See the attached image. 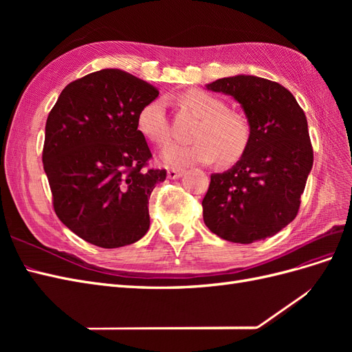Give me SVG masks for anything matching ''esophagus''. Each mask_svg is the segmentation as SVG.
I'll return each instance as SVG.
<instances>
[{
	"mask_svg": "<svg viewBox=\"0 0 352 352\" xmlns=\"http://www.w3.org/2000/svg\"><path fill=\"white\" fill-rule=\"evenodd\" d=\"M184 173H185L184 168H168L167 176H168L170 179H177V177L182 176Z\"/></svg>",
	"mask_w": 352,
	"mask_h": 352,
	"instance_id": "34e87169",
	"label": "esophagus"
}]
</instances>
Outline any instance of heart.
<instances>
[{"label": "heart", "instance_id": "b5f03b06", "mask_svg": "<svg viewBox=\"0 0 352 352\" xmlns=\"http://www.w3.org/2000/svg\"><path fill=\"white\" fill-rule=\"evenodd\" d=\"M185 107L201 117L194 129V142L172 144L163 151V160L172 166L207 164L219 158L221 164H232L247 151L251 129L245 117L230 111L228 104L204 91H189L180 98ZM138 127L145 138L157 145L170 140V120L163 100L142 105L136 117Z\"/></svg>", "mask_w": 352, "mask_h": 352}]
</instances>
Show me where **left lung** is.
<instances>
[{"mask_svg": "<svg viewBox=\"0 0 352 352\" xmlns=\"http://www.w3.org/2000/svg\"><path fill=\"white\" fill-rule=\"evenodd\" d=\"M207 88L242 105L251 138L235 166L211 175L202 199L206 226L235 243L273 236L296 217L313 167L305 114L289 91L264 78L239 74Z\"/></svg>", "mask_w": 352, "mask_h": 352, "instance_id": "left-lung-1", "label": "left lung"}]
</instances>
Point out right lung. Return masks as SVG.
Masks as SVG:
<instances>
[{
	"mask_svg": "<svg viewBox=\"0 0 352 352\" xmlns=\"http://www.w3.org/2000/svg\"><path fill=\"white\" fill-rule=\"evenodd\" d=\"M158 89L119 69L94 72L61 91L45 124L42 163L57 217L101 248L140 241L150 228V201L166 168L138 131L142 105Z\"/></svg>",
	"mask_w": 352,
	"mask_h": 352,
	"instance_id": "1",
	"label": "right lung"
}]
</instances>
